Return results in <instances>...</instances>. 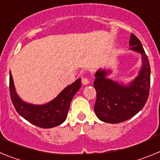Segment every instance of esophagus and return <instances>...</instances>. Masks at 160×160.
<instances>
[{
  "mask_svg": "<svg viewBox=\"0 0 160 160\" xmlns=\"http://www.w3.org/2000/svg\"><path fill=\"white\" fill-rule=\"evenodd\" d=\"M82 82L83 85H87L89 84L90 81H89L88 78H82Z\"/></svg>",
  "mask_w": 160,
  "mask_h": 160,
  "instance_id": "esophagus-1",
  "label": "esophagus"
}]
</instances>
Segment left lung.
<instances>
[{
    "mask_svg": "<svg viewBox=\"0 0 160 160\" xmlns=\"http://www.w3.org/2000/svg\"><path fill=\"white\" fill-rule=\"evenodd\" d=\"M131 49L142 55V66L138 77L129 86H123L106 78L107 70L95 73L94 82L97 92L94 112L100 120L110 123H118L135 116L148 101L151 83L149 61L141 42L135 34L130 38Z\"/></svg>",
    "mask_w": 160,
    "mask_h": 160,
    "instance_id": "left-lung-1",
    "label": "left lung"
}]
</instances>
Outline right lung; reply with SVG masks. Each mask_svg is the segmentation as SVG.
<instances>
[{
	"mask_svg": "<svg viewBox=\"0 0 160 160\" xmlns=\"http://www.w3.org/2000/svg\"><path fill=\"white\" fill-rule=\"evenodd\" d=\"M80 88L81 78H78L66 87L53 101L45 105H32L25 102L18 97L14 88L12 74L9 73L10 97L17 112L29 122L42 128H54L64 122L72 98Z\"/></svg>",
	"mask_w": 160,
	"mask_h": 160,
	"instance_id": "1",
	"label": "right lung"
}]
</instances>
